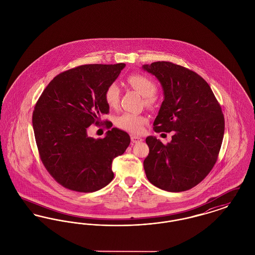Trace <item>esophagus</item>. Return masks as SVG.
I'll return each mask as SVG.
<instances>
[{"label":"esophagus","mask_w":255,"mask_h":255,"mask_svg":"<svg viewBox=\"0 0 255 255\" xmlns=\"http://www.w3.org/2000/svg\"><path fill=\"white\" fill-rule=\"evenodd\" d=\"M131 140L133 143H138V142L142 141V138L137 135H131Z\"/></svg>","instance_id":"1"}]
</instances>
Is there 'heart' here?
I'll return each instance as SVG.
<instances>
[{"mask_svg": "<svg viewBox=\"0 0 255 255\" xmlns=\"http://www.w3.org/2000/svg\"><path fill=\"white\" fill-rule=\"evenodd\" d=\"M128 82L142 97H145V103L147 105H152L154 103V96L157 93V85L151 78L143 74L134 73L128 77ZM120 93L121 90L117 83H112L107 87L104 97L107 105L111 108H114L119 104ZM145 122V119L143 117L125 113L117 118L116 124L119 128L123 130L138 133L140 132L142 125Z\"/></svg>", "mask_w": 255, "mask_h": 255, "instance_id": "b5f03b06", "label": "heart"}]
</instances>
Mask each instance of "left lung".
Here are the masks:
<instances>
[{"mask_svg": "<svg viewBox=\"0 0 255 255\" xmlns=\"http://www.w3.org/2000/svg\"><path fill=\"white\" fill-rule=\"evenodd\" d=\"M142 69L158 78L164 95L155 132L174 131L166 145L156 136L146 137V177L162 190H188L206 178L218 158L225 132L221 106L206 80L193 71L165 61Z\"/></svg>", "mask_w": 255, "mask_h": 255, "instance_id": "obj_1", "label": "left lung"}]
</instances>
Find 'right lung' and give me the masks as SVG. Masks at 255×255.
Here are the masks:
<instances>
[{
  "label": "right lung",
  "instance_id": "obj_1",
  "mask_svg": "<svg viewBox=\"0 0 255 255\" xmlns=\"http://www.w3.org/2000/svg\"><path fill=\"white\" fill-rule=\"evenodd\" d=\"M125 66L91 64L63 72L37 101L32 126L40 158L52 178L70 190L94 192L109 184L113 159L130 144V135L118 128L104 138L87 133L109 113L105 91ZM112 126L107 122V127Z\"/></svg>",
  "mask_w": 255,
  "mask_h": 255
}]
</instances>
